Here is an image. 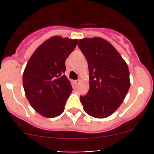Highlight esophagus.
<instances>
[{"mask_svg":"<svg viewBox=\"0 0 154 154\" xmlns=\"http://www.w3.org/2000/svg\"><path fill=\"white\" fill-rule=\"evenodd\" d=\"M79 83H80V80H74V83H75V85H77V84H78Z\"/></svg>","mask_w":154,"mask_h":154,"instance_id":"obj_1","label":"esophagus"}]
</instances>
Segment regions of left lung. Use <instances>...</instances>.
I'll return each instance as SVG.
<instances>
[{"instance_id": "1", "label": "left lung", "mask_w": 154, "mask_h": 154, "mask_svg": "<svg viewBox=\"0 0 154 154\" xmlns=\"http://www.w3.org/2000/svg\"><path fill=\"white\" fill-rule=\"evenodd\" d=\"M79 48L88 62L89 89L80 98L84 111L97 119L111 116L123 102L130 88L128 66L116 49L98 37L83 38Z\"/></svg>"}]
</instances>
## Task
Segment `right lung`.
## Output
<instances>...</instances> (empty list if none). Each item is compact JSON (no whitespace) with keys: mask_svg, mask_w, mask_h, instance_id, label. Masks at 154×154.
<instances>
[{"mask_svg":"<svg viewBox=\"0 0 154 154\" xmlns=\"http://www.w3.org/2000/svg\"><path fill=\"white\" fill-rule=\"evenodd\" d=\"M77 39L54 36L42 44L29 58L23 74L26 97L32 108L46 118L63 112L72 91L65 75L66 60Z\"/></svg>","mask_w":154,"mask_h":154,"instance_id":"add662e5","label":"right lung"}]
</instances>
